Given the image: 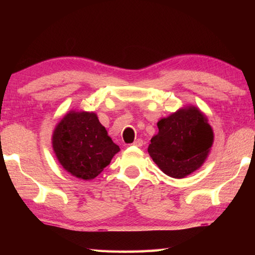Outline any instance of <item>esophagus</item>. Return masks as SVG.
I'll use <instances>...</instances> for the list:
<instances>
[{"mask_svg": "<svg viewBox=\"0 0 255 255\" xmlns=\"http://www.w3.org/2000/svg\"><path fill=\"white\" fill-rule=\"evenodd\" d=\"M132 145L137 146V147H140V146L143 145V139H140V138H137V139L132 143Z\"/></svg>", "mask_w": 255, "mask_h": 255, "instance_id": "obj_1", "label": "esophagus"}]
</instances>
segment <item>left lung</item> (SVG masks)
Wrapping results in <instances>:
<instances>
[{"label":"left lung","instance_id":"obj_1","mask_svg":"<svg viewBox=\"0 0 255 255\" xmlns=\"http://www.w3.org/2000/svg\"><path fill=\"white\" fill-rule=\"evenodd\" d=\"M148 146L149 156L166 175L182 179L204 164L214 143L208 119L198 108L179 109L157 123Z\"/></svg>","mask_w":255,"mask_h":255}]
</instances>
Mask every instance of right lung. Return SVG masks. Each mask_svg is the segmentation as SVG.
I'll list each match as a JSON object with an SVG mask.
<instances>
[{
  "instance_id": "obj_1",
  "label": "right lung",
  "mask_w": 255,
  "mask_h": 255,
  "mask_svg": "<svg viewBox=\"0 0 255 255\" xmlns=\"http://www.w3.org/2000/svg\"><path fill=\"white\" fill-rule=\"evenodd\" d=\"M53 149L64 170L82 180L98 176L120 150L94 112L74 110L56 126Z\"/></svg>"
}]
</instances>
